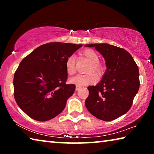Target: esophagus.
<instances>
[{"label":"esophagus","instance_id":"34e87169","mask_svg":"<svg viewBox=\"0 0 154 154\" xmlns=\"http://www.w3.org/2000/svg\"><path fill=\"white\" fill-rule=\"evenodd\" d=\"M80 88H82V86H81V85H76V90H79Z\"/></svg>","mask_w":154,"mask_h":154}]
</instances>
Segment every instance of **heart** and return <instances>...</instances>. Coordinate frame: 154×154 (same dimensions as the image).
<instances>
[{
  "label": "heart",
  "instance_id": "b5f03b06",
  "mask_svg": "<svg viewBox=\"0 0 154 154\" xmlns=\"http://www.w3.org/2000/svg\"><path fill=\"white\" fill-rule=\"evenodd\" d=\"M82 54L91 62V65L88 69V72H91L88 74H79L77 76L72 77L71 79V82L78 85H86L89 83H96L98 81V77L95 72H97L100 73L103 70V66L99 62V55L96 51L92 49H87L82 52ZM65 66L67 73L70 75H72L76 72L75 68V56L73 55L69 56L66 60Z\"/></svg>",
  "mask_w": 154,
  "mask_h": 154
}]
</instances>
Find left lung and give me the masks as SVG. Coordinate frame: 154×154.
<instances>
[{
  "instance_id": "8db88e82",
  "label": "left lung",
  "mask_w": 154,
  "mask_h": 154,
  "mask_svg": "<svg viewBox=\"0 0 154 154\" xmlns=\"http://www.w3.org/2000/svg\"><path fill=\"white\" fill-rule=\"evenodd\" d=\"M94 47L106 60V72L96 86H89L85 102L90 113L99 119L111 121L129 111L139 89V68L123 48L106 43L88 44Z\"/></svg>"
}]
</instances>
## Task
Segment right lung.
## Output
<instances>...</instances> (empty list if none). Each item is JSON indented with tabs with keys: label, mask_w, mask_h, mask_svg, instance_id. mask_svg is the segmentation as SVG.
Here are the masks:
<instances>
[{
	"label": "right lung",
	"mask_w": 154,
	"mask_h": 154,
	"mask_svg": "<svg viewBox=\"0 0 154 154\" xmlns=\"http://www.w3.org/2000/svg\"><path fill=\"white\" fill-rule=\"evenodd\" d=\"M82 45L51 42L38 47L22 60L15 72L14 98L20 109L33 119L45 122L64 110L75 92L66 84V58Z\"/></svg>",
	"instance_id": "right-lung-1"
}]
</instances>
